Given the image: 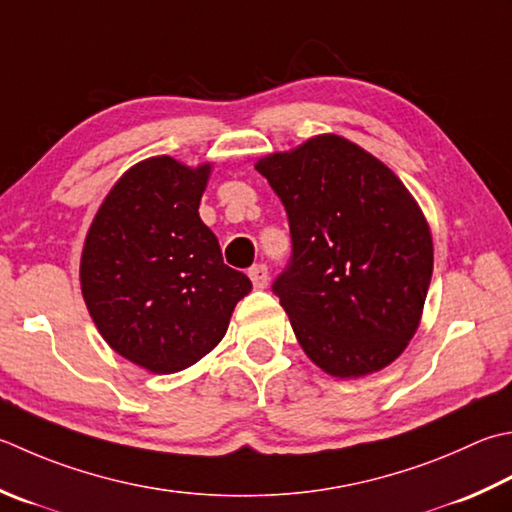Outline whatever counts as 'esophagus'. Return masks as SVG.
I'll return each instance as SVG.
<instances>
[{
  "label": "esophagus",
  "mask_w": 512,
  "mask_h": 512,
  "mask_svg": "<svg viewBox=\"0 0 512 512\" xmlns=\"http://www.w3.org/2000/svg\"><path fill=\"white\" fill-rule=\"evenodd\" d=\"M248 277H250V282H253V286L259 290L268 286V268L264 264H255L253 268H250Z\"/></svg>",
  "instance_id": "1"
}]
</instances>
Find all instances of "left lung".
I'll use <instances>...</instances> for the list:
<instances>
[{
	"instance_id": "1",
	"label": "left lung",
	"mask_w": 512,
	"mask_h": 512,
	"mask_svg": "<svg viewBox=\"0 0 512 512\" xmlns=\"http://www.w3.org/2000/svg\"><path fill=\"white\" fill-rule=\"evenodd\" d=\"M255 168L288 215L293 255L273 293L304 353L339 379L395 362L433 275V237L408 188L339 135L266 155Z\"/></svg>"
}]
</instances>
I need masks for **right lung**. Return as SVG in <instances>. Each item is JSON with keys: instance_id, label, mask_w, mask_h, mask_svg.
<instances>
[{"instance_id": "obj_1", "label": "right lung", "mask_w": 512, "mask_h": 512, "mask_svg": "<svg viewBox=\"0 0 512 512\" xmlns=\"http://www.w3.org/2000/svg\"><path fill=\"white\" fill-rule=\"evenodd\" d=\"M210 164L168 155L128 168L88 228L79 282L106 344L150 373H177L210 353L250 279L224 264L199 202Z\"/></svg>"}]
</instances>
